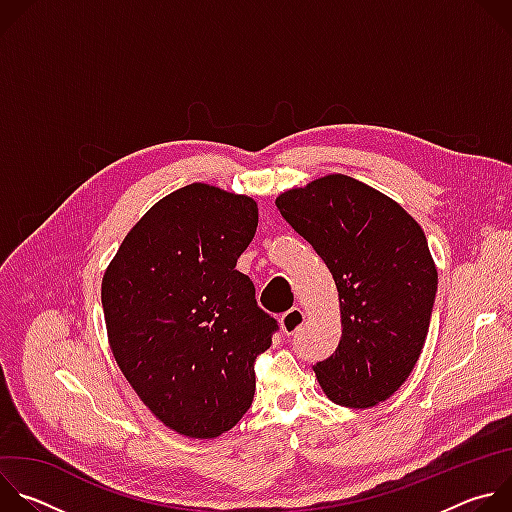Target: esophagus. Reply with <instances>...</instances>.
Here are the masks:
<instances>
[{"label":"esophagus","mask_w":512,"mask_h":512,"mask_svg":"<svg viewBox=\"0 0 512 512\" xmlns=\"http://www.w3.org/2000/svg\"><path fill=\"white\" fill-rule=\"evenodd\" d=\"M304 320H306V316H304V312H302L300 308H291V310H287V312L279 318V324H281V330H283L285 334H294V332H298V328L304 324Z\"/></svg>","instance_id":"obj_1"}]
</instances>
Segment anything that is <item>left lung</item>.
Segmentation results:
<instances>
[{
    "instance_id": "left-lung-1",
    "label": "left lung",
    "mask_w": 512,
    "mask_h": 512,
    "mask_svg": "<svg viewBox=\"0 0 512 512\" xmlns=\"http://www.w3.org/2000/svg\"><path fill=\"white\" fill-rule=\"evenodd\" d=\"M330 269L342 338L314 373L330 401L364 409L389 399L425 344L437 271L421 227L389 196L332 174L275 200Z\"/></svg>"
}]
</instances>
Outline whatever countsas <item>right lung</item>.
<instances>
[{
    "label": "right lung",
    "instance_id": "obj_1",
    "mask_svg": "<svg viewBox=\"0 0 512 512\" xmlns=\"http://www.w3.org/2000/svg\"><path fill=\"white\" fill-rule=\"evenodd\" d=\"M257 221L249 196L190 184L143 214L105 271L101 300L119 369L182 435L208 440L247 413L255 360L279 330L235 269Z\"/></svg>",
    "mask_w": 512,
    "mask_h": 512
}]
</instances>
